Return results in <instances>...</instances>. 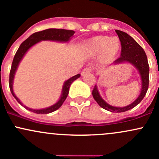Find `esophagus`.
Instances as JSON below:
<instances>
[{"label": "esophagus", "instance_id": "1", "mask_svg": "<svg viewBox=\"0 0 159 159\" xmlns=\"http://www.w3.org/2000/svg\"><path fill=\"white\" fill-rule=\"evenodd\" d=\"M92 70H93V67H91V66H89V67L85 68V69L82 71V75L85 74V73H90Z\"/></svg>", "mask_w": 159, "mask_h": 159}]
</instances>
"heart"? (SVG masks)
<instances>
[{"instance_id": "obj_1", "label": "heart", "mask_w": 159, "mask_h": 159, "mask_svg": "<svg viewBox=\"0 0 159 159\" xmlns=\"http://www.w3.org/2000/svg\"><path fill=\"white\" fill-rule=\"evenodd\" d=\"M120 42L116 38L107 36H97L88 42L87 48L92 55L100 54V61L102 64H108L115 57L120 49Z\"/></svg>"}]
</instances>
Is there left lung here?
<instances>
[{
	"label": "left lung",
	"instance_id": "obj_1",
	"mask_svg": "<svg viewBox=\"0 0 159 159\" xmlns=\"http://www.w3.org/2000/svg\"><path fill=\"white\" fill-rule=\"evenodd\" d=\"M115 32H117L120 41L121 52L120 57L115 60L114 63L117 64L124 62H129L139 70L142 80L141 93L139 97L133 103L123 107L111 106L106 103L100 96L96 86H94L93 88V96L94 99L96 101L97 103L102 108L111 112H124L136 107L146 95L148 88V83H149V66H148L147 56L143 48L126 32L120 30H115Z\"/></svg>",
	"mask_w": 159,
	"mask_h": 159
}]
</instances>
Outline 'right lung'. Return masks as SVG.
<instances>
[{"mask_svg": "<svg viewBox=\"0 0 159 159\" xmlns=\"http://www.w3.org/2000/svg\"><path fill=\"white\" fill-rule=\"evenodd\" d=\"M75 33L74 31L73 30H62V29H48V30H43V31L37 32L33 33L32 35H30L26 40H25L23 43L21 44L20 46V48H18L17 52H16L14 57H13V63H12L11 72H10V78H9V86H10V89L12 95H13L16 101L22 105L26 108L27 110L30 111L34 112L35 114H48L52 113V112L54 111L57 110L62 105V104L64 103V102L67 97L68 93H69V89L70 85L72 84V83L74 80L80 76V74H77L76 76H73V77L70 78L69 80H67L64 83V86H63L62 89V94H61V96L58 100V102L56 104L53 105L52 106L46 107V108L43 109H39V110H35V109H32L30 107L25 106L23 105L20 99L17 97L15 95L14 93H13V78H14L15 73H16V69H17L19 64H20V61L23 57L24 54L26 53L27 51L33 46L35 44L38 43L39 42L42 40H51V41H57V42H66L71 39V37L73 36V34Z\"/></svg>", "mask_w": 159, "mask_h": 159, "instance_id": "right-lung-1", "label": "right lung"}]
</instances>
